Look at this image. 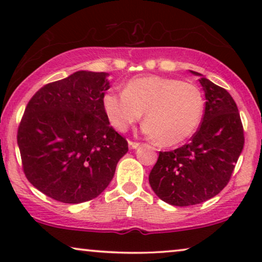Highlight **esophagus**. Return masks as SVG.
Wrapping results in <instances>:
<instances>
[{
    "label": "esophagus",
    "mask_w": 262,
    "mask_h": 262,
    "mask_svg": "<svg viewBox=\"0 0 262 262\" xmlns=\"http://www.w3.org/2000/svg\"><path fill=\"white\" fill-rule=\"evenodd\" d=\"M128 146H130L131 149H137L139 146V143L138 142H132V141H128Z\"/></svg>",
    "instance_id": "34e87169"
}]
</instances>
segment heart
I'll use <instances>...</instances> for the list:
<instances>
[{
  "label": "heart",
  "instance_id": "heart-1",
  "mask_svg": "<svg viewBox=\"0 0 262 262\" xmlns=\"http://www.w3.org/2000/svg\"><path fill=\"white\" fill-rule=\"evenodd\" d=\"M102 103L118 131H126L144 112L145 134L163 145L180 144L191 137L204 112V98L196 85L155 75L132 78L124 92L105 94Z\"/></svg>",
  "mask_w": 262,
  "mask_h": 262
}]
</instances>
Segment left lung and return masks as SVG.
Instances as JSON below:
<instances>
[{
  "label": "left lung",
  "instance_id": "obj_1",
  "mask_svg": "<svg viewBox=\"0 0 262 262\" xmlns=\"http://www.w3.org/2000/svg\"><path fill=\"white\" fill-rule=\"evenodd\" d=\"M205 113L191 143L160 151L149 175L152 191L174 206L204 203L217 195L230 180L241 155L245 135L238 108L224 88L202 75Z\"/></svg>",
  "mask_w": 262,
  "mask_h": 262
}]
</instances>
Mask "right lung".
<instances>
[{"mask_svg":"<svg viewBox=\"0 0 262 262\" xmlns=\"http://www.w3.org/2000/svg\"><path fill=\"white\" fill-rule=\"evenodd\" d=\"M106 73L77 71L41 87L28 101L17 145L27 180L66 204L98 196L113 179L127 141L110 125Z\"/></svg>","mask_w":262,"mask_h":262,"instance_id":"obj_1","label":"right lung"}]
</instances>
